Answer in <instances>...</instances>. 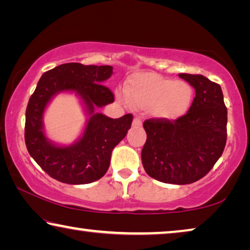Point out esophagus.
<instances>
[{
	"instance_id": "1",
	"label": "esophagus",
	"mask_w": 250,
	"mask_h": 250,
	"mask_svg": "<svg viewBox=\"0 0 250 250\" xmlns=\"http://www.w3.org/2000/svg\"><path fill=\"white\" fill-rule=\"evenodd\" d=\"M132 125H133V126H141V125H142V120H141L139 117H135L134 119H133Z\"/></svg>"
}]
</instances>
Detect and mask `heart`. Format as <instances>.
Returning <instances> with one entry per match:
<instances>
[{
  "label": "heart",
  "instance_id": "1",
  "mask_svg": "<svg viewBox=\"0 0 250 250\" xmlns=\"http://www.w3.org/2000/svg\"><path fill=\"white\" fill-rule=\"evenodd\" d=\"M125 92L128 103L162 120H176L188 111L193 88L184 80H173L153 73H139L126 80ZM121 99H125L120 96Z\"/></svg>",
  "mask_w": 250,
  "mask_h": 250
}]
</instances>
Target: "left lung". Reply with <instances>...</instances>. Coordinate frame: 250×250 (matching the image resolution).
Instances as JSON below:
<instances>
[{
  "instance_id": "obj_1",
  "label": "left lung",
  "mask_w": 250,
  "mask_h": 250,
  "mask_svg": "<svg viewBox=\"0 0 250 250\" xmlns=\"http://www.w3.org/2000/svg\"><path fill=\"white\" fill-rule=\"evenodd\" d=\"M195 89L186 115L176 120L143 122L141 152L147 175L163 183L191 184L213 168L225 149L227 109L222 88L203 75L180 74Z\"/></svg>"
}]
</instances>
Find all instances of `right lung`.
Here are the masks:
<instances>
[{"mask_svg": "<svg viewBox=\"0 0 250 250\" xmlns=\"http://www.w3.org/2000/svg\"><path fill=\"white\" fill-rule=\"evenodd\" d=\"M111 66L67 62L43 74L29 98L25 115V143L28 153L49 176L67 184H88L108 171L113 147L124 139L132 124V115L112 119L96 110L115 101L104 86L112 75ZM75 92L82 99L88 116L79 140L58 146L45 137L44 109L59 92Z\"/></svg>", "mask_w": 250, "mask_h": 250, "instance_id": "right-lung-1", "label": "right lung"}]
</instances>
